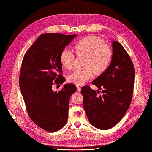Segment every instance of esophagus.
Segmentation results:
<instances>
[{"label":"esophagus","mask_w":152,"mask_h":152,"mask_svg":"<svg viewBox=\"0 0 152 152\" xmlns=\"http://www.w3.org/2000/svg\"><path fill=\"white\" fill-rule=\"evenodd\" d=\"M81 87H79V86H77V91L81 92Z\"/></svg>","instance_id":"34e87169"}]
</instances>
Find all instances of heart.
I'll list each match as a JSON object with an SVG mask.
<instances>
[{
  "mask_svg": "<svg viewBox=\"0 0 152 152\" xmlns=\"http://www.w3.org/2000/svg\"><path fill=\"white\" fill-rule=\"evenodd\" d=\"M77 56L86 57L85 69H76L69 75L68 81L80 86L94 77V71L98 75L105 72L112 59L113 52L111 47L102 39L97 36H89L82 39L75 45ZM75 55L70 50L63 49L60 56L61 65L69 69L73 68Z\"/></svg>",
  "mask_w": 152,
  "mask_h": 152,
  "instance_id": "b5f03b06",
  "label": "heart"
}]
</instances>
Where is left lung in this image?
Segmentation results:
<instances>
[{
	"label": "left lung",
	"instance_id": "8db88e82",
	"mask_svg": "<svg viewBox=\"0 0 152 152\" xmlns=\"http://www.w3.org/2000/svg\"><path fill=\"white\" fill-rule=\"evenodd\" d=\"M113 56L109 66L92 84L103 95L88 86L82 87L83 107L90 123L102 130L115 126L128 110L133 94L135 69L132 60L123 45L112 42Z\"/></svg>",
	"mask_w": 152,
	"mask_h": 152
}]
</instances>
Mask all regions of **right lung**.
Here are the masks:
<instances>
[{"label": "right lung", "mask_w": 152, "mask_h": 152, "mask_svg": "<svg viewBox=\"0 0 152 152\" xmlns=\"http://www.w3.org/2000/svg\"><path fill=\"white\" fill-rule=\"evenodd\" d=\"M76 36L60 33L41 34L22 61L19 85L26 110L32 121L47 131L61 129L68 120L69 99L76 91V86L66 84L58 92H53L52 86L53 82H65L61 75L60 56Z\"/></svg>", "instance_id": "right-lung-1"}]
</instances>
